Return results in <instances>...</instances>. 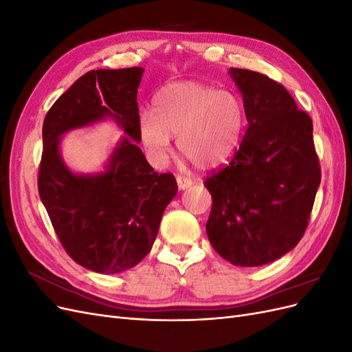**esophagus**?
<instances>
[{"instance_id": "esophagus-1", "label": "esophagus", "mask_w": 352, "mask_h": 352, "mask_svg": "<svg viewBox=\"0 0 352 352\" xmlns=\"http://www.w3.org/2000/svg\"><path fill=\"white\" fill-rule=\"evenodd\" d=\"M176 182H177V188L180 190H184L186 188H189L190 185H192V180L188 179V177H184V176H177L176 177Z\"/></svg>"}]
</instances>
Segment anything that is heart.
Instances as JSON below:
<instances>
[{
    "label": "heart",
    "mask_w": 352,
    "mask_h": 352,
    "mask_svg": "<svg viewBox=\"0 0 352 352\" xmlns=\"http://www.w3.org/2000/svg\"><path fill=\"white\" fill-rule=\"evenodd\" d=\"M243 126V107L236 95L199 82L166 85L154 100V110L140 114V135L148 154L163 163L177 135L180 154L198 168L226 163L235 153Z\"/></svg>",
    "instance_id": "1"
}]
</instances>
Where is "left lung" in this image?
<instances>
[{"label":"left lung","instance_id":"1","mask_svg":"<svg viewBox=\"0 0 352 352\" xmlns=\"http://www.w3.org/2000/svg\"><path fill=\"white\" fill-rule=\"evenodd\" d=\"M229 73L242 94L248 129L230 163L206 179L212 198L206 230L223 258L255 267L301 241L322 173L313 122L283 85L252 70Z\"/></svg>","mask_w":352,"mask_h":352}]
</instances>
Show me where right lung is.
Returning a JSON list of instances; mask_svg holds the SVG:
<instances>
[{"label":"right lung","mask_w":352,"mask_h":352,"mask_svg":"<svg viewBox=\"0 0 352 352\" xmlns=\"http://www.w3.org/2000/svg\"><path fill=\"white\" fill-rule=\"evenodd\" d=\"M142 67L91 70L52 104L42 126L38 190L63 248L95 273L129 270L150 252L160 221L177 194L172 173L158 175L136 142ZM111 116L128 135L104 173L76 175L59 154L69 130Z\"/></svg>","instance_id":"add662e5"}]
</instances>
